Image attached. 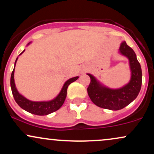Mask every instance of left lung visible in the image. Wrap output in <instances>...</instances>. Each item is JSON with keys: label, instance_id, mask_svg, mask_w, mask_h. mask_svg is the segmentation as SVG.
I'll list each match as a JSON object with an SVG mask.
<instances>
[{"label": "left lung", "instance_id": "obj_1", "mask_svg": "<svg viewBox=\"0 0 154 154\" xmlns=\"http://www.w3.org/2000/svg\"><path fill=\"white\" fill-rule=\"evenodd\" d=\"M119 52L128 58L131 69L130 82L119 89L113 90L102 86L93 75L88 88V93L92 101L100 108L109 110H119L129 105L137 98L142 85V70L134 51L122 42Z\"/></svg>", "mask_w": 154, "mask_h": 154}]
</instances>
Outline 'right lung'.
<instances>
[{"label": "right lung", "mask_w": 154, "mask_h": 154, "mask_svg": "<svg viewBox=\"0 0 154 154\" xmlns=\"http://www.w3.org/2000/svg\"><path fill=\"white\" fill-rule=\"evenodd\" d=\"M23 51V52H24ZM22 52L20 55L22 54ZM17 58L16 59L15 65L17 63ZM14 68L13 72H12L11 75V88L12 94H13L14 98L15 101L20 106L22 109H24L28 112L31 113V114H35V115H48V114H51V113L54 112V111H57L63 105V102L66 97V91L68 86L71 84L72 82H75L79 78V77H75L73 78H71L66 81L63 85L62 89L59 95H57L56 98L54 100H50V101H41V102H35L31 101V100L26 99L22 95L19 94V92L17 91L16 85L14 83Z\"/></svg>", "instance_id": "add662e5"}]
</instances>
